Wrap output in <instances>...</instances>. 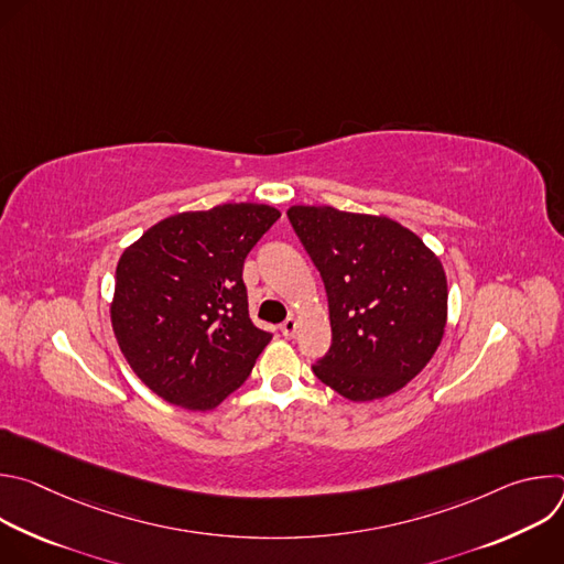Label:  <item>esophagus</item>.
Wrapping results in <instances>:
<instances>
[{
  "mask_svg": "<svg viewBox=\"0 0 564 564\" xmlns=\"http://www.w3.org/2000/svg\"><path fill=\"white\" fill-rule=\"evenodd\" d=\"M296 328H299V321H296L294 316H288V318L283 321V324H281V333H283V337H288V339L294 337Z\"/></svg>",
  "mask_w": 564,
  "mask_h": 564,
  "instance_id": "obj_1",
  "label": "esophagus"
}]
</instances>
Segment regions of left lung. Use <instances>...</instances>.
Wrapping results in <instances>:
<instances>
[{
	"mask_svg": "<svg viewBox=\"0 0 564 564\" xmlns=\"http://www.w3.org/2000/svg\"><path fill=\"white\" fill-rule=\"evenodd\" d=\"M288 218L328 292L333 346L314 375L350 401L404 388L446 328L448 288L435 252L388 216L292 205Z\"/></svg>",
	"mask_w": 564,
	"mask_h": 564,
	"instance_id": "8db88e82",
	"label": "left lung"
}]
</instances>
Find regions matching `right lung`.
Listing matches in <instances>:
<instances>
[{
  "label": "right lung",
  "mask_w": 564,
  "mask_h": 564,
  "mask_svg": "<svg viewBox=\"0 0 564 564\" xmlns=\"http://www.w3.org/2000/svg\"><path fill=\"white\" fill-rule=\"evenodd\" d=\"M279 216L259 203L183 212L122 252L113 335L140 381L170 404L216 409L270 344L250 318L243 263Z\"/></svg>",
  "instance_id": "1"
}]
</instances>
